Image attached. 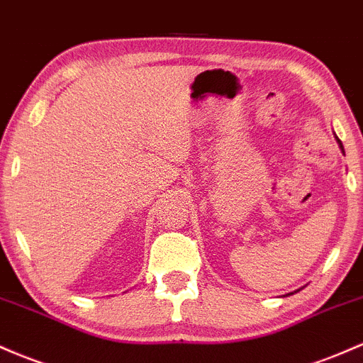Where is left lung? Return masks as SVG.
Here are the masks:
<instances>
[{"label":"left lung","instance_id":"obj_1","mask_svg":"<svg viewBox=\"0 0 363 363\" xmlns=\"http://www.w3.org/2000/svg\"><path fill=\"white\" fill-rule=\"evenodd\" d=\"M336 141H337V145H340V148H341V151H343V153H345V150H343V143H341V141H340V139H337V136H336Z\"/></svg>","mask_w":363,"mask_h":363}]
</instances>
